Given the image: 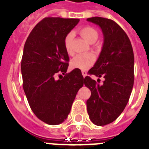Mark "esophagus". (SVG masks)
<instances>
[{
	"label": "esophagus",
	"mask_w": 149,
	"mask_h": 149,
	"mask_svg": "<svg viewBox=\"0 0 149 149\" xmlns=\"http://www.w3.org/2000/svg\"><path fill=\"white\" fill-rule=\"evenodd\" d=\"M82 75H83V77H85L87 75V72L85 71V70H82Z\"/></svg>",
	"instance_id": "34e87169"
}]
</instances>
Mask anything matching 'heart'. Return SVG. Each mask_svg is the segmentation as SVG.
<instances>
[{"instance_id":"heart-1","label":"heart","mask_w":149,"mask_h":149,"mask_svg":"<svg viewBox=\"0 0 149 149\" xmlns=\"http://www.w3.org/2000/svg\"><path fill=\"white\" fill-rule=\"evenodd\" d=\"M79 35L90 43H93L98 38V31L94 28L91 26L82 27L79 29ZM73 38V34H67L64 38L63 44L64 48L68 54H72V42ZM95 62V56L93 54H80L75 57L71 61V66L73 69H78L81 70H86L93 65Z\"/></svg>"}]
</instances>
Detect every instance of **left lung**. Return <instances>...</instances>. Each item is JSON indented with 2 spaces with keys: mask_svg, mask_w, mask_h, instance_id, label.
Segmentation results:
<instances>
[{
  "mask_svg": "<svg viewBox=\"0 0 149 149\" xmlns=\"http://www.w3.org/2000/svg\"><path fill=\"white\" fill-rule=\"evenodd\" d=\"M97 24L104 34V45L90 75L104 76L100 86L91 77L84 84L91 91L86 101L91 121L97 126L113 122L122 113L129 100L134 85V52L127 34L113 20L100 17L87 18Z\"/></svg>",
  "mask_w": 149,
  "mask_h": 149,
  "instance_id": "1",
  "label": "left lung"
}]
</instances>
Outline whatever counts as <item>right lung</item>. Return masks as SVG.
<instances>
[{
	"mask_svg": "<svg viewBox=\"0 0 149 149\" xmlns=\"http://www.w3.org/2000/svg\"><path fill=\"white\" fill-rule=\"evenodd\" d=\"M79 19L46 17L29 34L22 58L23 89L36 117L50 125L66 119L77 93L84 86L79 70L66 73L69 56L64 48L65 36ZM61 73L64 77L56 80Z\"/></svg>",
	"mask_w": 149,
	"mask_h": 149,
	"instance_id": "obj_1",
	"label": "right lung"
}]
</instances>
